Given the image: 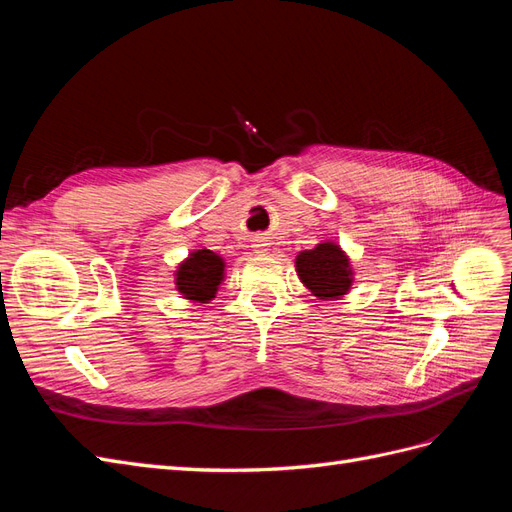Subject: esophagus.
I'll return each instance as SVG.
<instances>
[{
  "label": "esophagus",
  "instance_id": "obj_1",
  "mask_svg": "<svg viewBox=\"0 0 512 512\" xmlns=\"http://www.w3.org/2000/svg\"><path fill=\"white\" fill-rule=\"evenodd\" d=\"M254 247H256V252H265V247H267V243H265V241H262V239H256Z\"/></svg>",
  "mask_w": 512,
  "mask_h": 512
}]
</instances>
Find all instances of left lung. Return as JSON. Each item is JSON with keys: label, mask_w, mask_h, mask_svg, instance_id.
Wrapping results in <instances>:
<instances>
[{"label": "left lung", "mask_w": 512, "mask_h": 512, "mask_svg": "<svg viewBox=\"0 0 512 512\" xmlns=\"http://www.w3.org/2000/svg\"><path fill=\"white\" fill-rule=\"evenodd\" d=\"M297 273L318 299L327 301L342 297L352 284L348 258L335 243H320L314 250L301 252L297 256Z\"/></svg>", "instance_id": "obj_1"}]
</instances>
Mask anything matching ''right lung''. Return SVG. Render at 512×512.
I'll return each mask as SVG.
<instances>
[{"mask_svg":"<svg viewBox=\"0 0 512 512\" xmlns=\"http://www.w3.org/2000/svg\"><path fill=\"white\" fill-rule=\"evenodd\" d=\"M224 273V260L211 250H198L177 271V288L194 301H209L218 290Z\"/></svg>","mask_w":512,"mask_h":512,"instance_id":"right-lung-1","label":"right lung"}]
</instances>
